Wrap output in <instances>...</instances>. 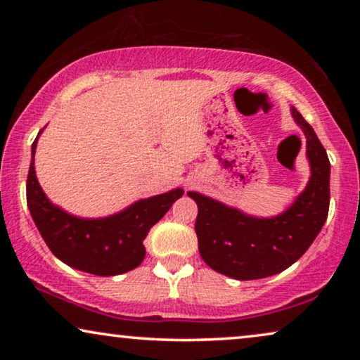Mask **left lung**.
Returning <instances> with one entry per match:
<instances>
[{"label":"left lung","instance_id":"left-lung-1","mask_svg":"<svg viewBox=\"0 0 360 360\" xmlns=\"http://www.w3.org/2000/svg\"><path fill=\"white\" fill-rule=\"evenodd\" d=\"M292 115L307 136L311 179L285 213L252 218L205 195L188 193L198 205L195 233L201 259L231 278H265L288 269L307 252L328 218L331 164L326 149L295 108Z\"/></svg>","mask_w":360,"mask_h":360}]
</instances>
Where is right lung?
Returning <instances> with one entry per match:
<instances>
[{
    "label": "right lung",
    "mask_w": 360,
    "mask_h": 360,
    "mask_svg": "<svg viewBox=\"0 0 360 360\" xmlns=\"http://www.w3.org/2000/svg\"><path fill=\"white\" fill-rule=\"evenodd\" d=\"M36 144L37 137L32 142V162L27 174V206L52 254L73 269L100 277L129 272L141 265L147 233L184 195V190L141 200L110 218H75L53 206L44 195L34 172Z\"/></svg>",
    "instance_id": "obj_1"
}]
</instances>
